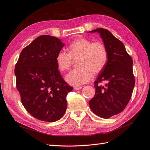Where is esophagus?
I'll return each instance as SVG.
<instances>
[{
	"label": "esophagus",
	"instance_id": "1",
	"mask_svg": "<svg viewBox=\"0 0 150 150\" xmlns=\"http://www.w3.org/2000/svg\"><path fill=\"white\" fill-rule=\"evenodd\" d=\"M81 88H82V87H81V86H74V90H79V89H81Z\"/></svg>",
	"mask_w": 150,
	"mask_h": 150
}]
</instances>
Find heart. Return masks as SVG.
Instances as JSON below:
<instances>
[{
	"label": "heart",
	"mask_w": 150,
	"mask_h": 150,
	"mask_svg": "<svg viewBox=\"0 0 150 150\" xmlns=\"http://www.w3.org/2000/svg\"><path fill=\"white\" fill-rule=\"evenodd\" d=\"M78 59V67L72 69L66 76L67 82L74 86H79L93 78V72H100L108 60V50L99 41L81 38L72 42L69 46V52L60 51L57 54L56 62L61 71L67 70L71 66L72 58Z\"/></svg>",
	"instance_id": "b5f03b06"
}]
</instances>
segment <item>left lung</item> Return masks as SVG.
Returning <instances> with one entry per match:
<instances>
[{"label":"left lung","mask_w":150,"mask_h":150,"mask_svg":"<svg viewBox=\"0 0 150 150\" xmlns=\"http://www.w3.org/2000/svg\"><path fill=\"white\" fill-rule=\"evenodd\" d=\"M96 32L108 50V60L94 82L96 93L89 104L95 115L108 119L123 111L130 100L135 83L133 59L123 43L108 30L98 28L89 33Z\"/></svg>","instance_id":"left-lung-1"}]
</instances>
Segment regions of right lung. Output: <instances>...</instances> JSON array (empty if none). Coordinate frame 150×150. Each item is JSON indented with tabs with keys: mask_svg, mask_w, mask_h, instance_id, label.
<instances>
[{
	"mask_svg": "<svg viewBox=\"0 0 150 150\" xmlns=\"http://www.w3.org/2000/svg\"><path fill=\"white\" fill-rule=\"evenodd\" d=\"M63 46L57 38L39 36L23 49L15 66L22 104L40 121H56L66 111V96L72 87L62 78L56 62Z\"/></svg>",
	"mask_w": 150,
	"mask_h": 150,
	"instance_id": "1",
	"label": "right lung"
}]
</instances>
